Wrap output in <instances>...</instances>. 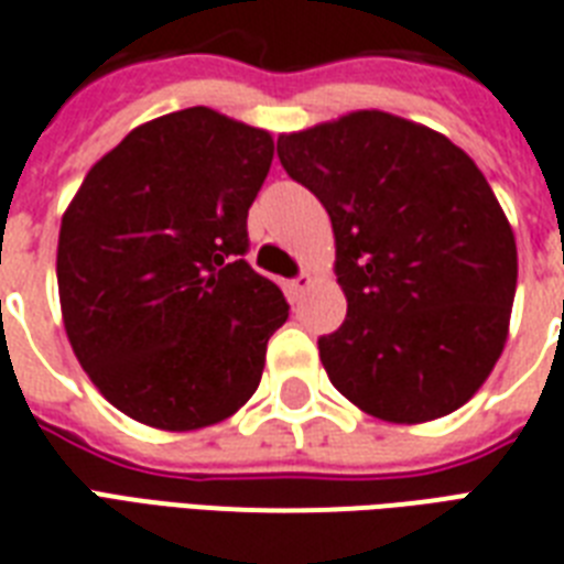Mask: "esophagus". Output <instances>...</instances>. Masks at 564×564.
<instances>
[{
	"instance_id": "34e87169",
	"label": "esophagus",
	"mask_w": 564,
	"mask_h": 564,
	"mask_svg": "<svg viewBox=\"0 0 564 564\" xmlns=\"http://www.w3.org/2000/svg\"><path fill=\"white\" fill-rule=\"evenodd\" d=\"M308 288H311V276H308V273H300V276H296V279H288V282H285V294L294 296V300H296V296H303L305 291H308Z\"/></svg>"
}]
</instances>
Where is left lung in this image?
<instances>
[{
  "label": "left lung",
  "instance_id": "left-lung-1",
  "mask_svg": "<svg viewBox=\"0 0 564 564\" xmlns=\"http://www.w3.org/2000/svg\"><path fill=\"white\" fill-rule=\"evenodd\" d=\"M326 206L344 326L319 337L332 384L395 425L448 416L510 335L516 236L475 160L436 130L355 110L276 142Z\"/></svg>",
  "mask_w": 564,
  "mask_h": 564
}]
</instances>
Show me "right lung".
I'll use <instances>...</instances> for the list:
<instances>
[{
  "label": "right lung",
  "mask_w": 564,
  "mask_h": 564,
  "mask_svg": "<svg viewBox=\"0 0 564 564\" xmlns=\"http://www.w3.org/2000/svg\"><path fill=\"white\" fill-rule=\"evenodd\" d=\"M273 137L188 107L87 171L57 238L72 352L98 393L160 431L224 422L256 393L288 303L247 253Z\"/></svg>",
  "instance_id": "right-lung-1"
}]
</instances>
